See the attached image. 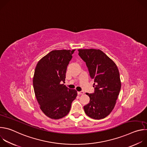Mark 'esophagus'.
I'll use <instances>...</instances> for the list:
<instances>
[{"instance_id": "34e87169", "label": "esophagus", "mask_w": 147, "mask_h": 147, "mask_svg": "<svg viewBox=\"0 0 147 147\" xmlns=\"http://www.w3.org/2000/svg\"><path fill=\"white\" fill-rule=\"evenodd\" d=\"M77 94H78V95H83L84 94V92L83 91H78V92H77Z\"/></svg>"}]
</instances>
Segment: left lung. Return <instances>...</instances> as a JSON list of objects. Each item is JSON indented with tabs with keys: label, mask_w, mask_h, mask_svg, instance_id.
Returning a JSON list of instances; mask_svg holds the SVG:
<instances>
[{
	"label": "left lung",
	"mask_w": 147,
	"mask_h": 147,
	"mask_svg": "<svg viewBox=\"0 0 147 147\" xmlns=\"http://www.w3.org/2000/svg\"><path fill=\"white\" fill-rule=\"evenodd\" d=\"M78 55L86 62L90 77L94 80V92L86 93L90 102L84 107L87 116L101 119L113 109L121 88L119 71L116 65L99 49H78Z\"/></svg>",
	"instance_id": "left-lung-1"
}]
</instances>
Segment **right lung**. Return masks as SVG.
<instances>
[{
	"mask_svg": "<svg viewBox=\"0 0 147 147\" xmlns=\"http://www.w3.org/2000/svg\"><path fill=\"white\" fill-rule=\"evenodd\" d=\"M75 49L55 50L42 58L36 65L33 87L40 109L48 117L59 119L70 112L77 92L65 82L67 66Z\"/></svg>",
	"mask_w": 147,
	"mask_h": 147,
	"instance_id": "add662e5",
	"label": "right lung"
}]
</instances>
